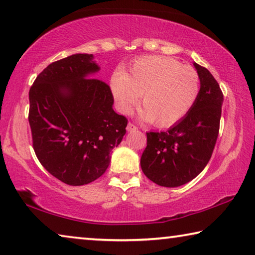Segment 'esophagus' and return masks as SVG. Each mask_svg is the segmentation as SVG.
Here are the masks:
<instances>
[{
    "label": "esophagus",
    "instance_id": "34e87169",
    "mask_svg": "<svg viewBox=\"0 0 255 255\" xmlns=\"http://www.w3.org/2000/svg\"><path fill=\"white\" fill-rule=\"evenodd\" d=\"M127 130H128V132H133V131H136L137 128H136L135 125L133 124V123H128V127H127Z\"/></svg>",
    "mask_w": 255,
    "mask_h": 255
}]
</instances>
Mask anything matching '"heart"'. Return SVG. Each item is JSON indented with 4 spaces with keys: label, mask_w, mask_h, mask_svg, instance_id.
Returning a JSON list of instances; mask_svg holds the SVG:
<instances>
[{
    "label": "heart",
    "mask_w": 255,
    "mask_h": 255,
    "mask_svg": "<svg viewBox=\"0 0 255 255\" xmlns=\"http://www.w3.org/2000/svg\"><path fill=\"white\" fill-rule=\"evenodd\" d=\"M112 91L121 112L131 113L141 96V118L165 128L182 120L200 94L197 71L170 57L149 55L137 58L128 73L116 72Z\"/></svg>",
    "instance_id": "heart-1"
}]
</instances>
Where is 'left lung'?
Listing matches in <instances>:
<instances>
[{
  "mask_svg": "<svg viewBox=\"0 0 255 255\" xmlns=\"http://www.w3.org/2000/svg\"><path fill=\"white\" fill-rule=\"evenodd\" d=\"M194 66L201 86L193 107L166 132L147 133L141 168L160 186H181L197 177L209 162L218 137L223 91L209 70Z\"/></svg>",
  "mask_w": 255,
  "mask_h": 255,
  "instance_id": "obj_1",
  "label": "left lung"
}]
</instances>
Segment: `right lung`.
Returning a JSON list of instances; mask_svg holds the SVG:
<instances>
[{
    "instance_id": "add662e5",
    "label": "right lung",
    "mask_w": 255,
    "mask_h": 255,
    "mask_svg": "<svg viewBox=\"0 0 255 255\" xmlns=\"http://www.w3.org/2000/svg\"><path fill=\"white\" fill-rule=\"evenodd\" d=\"M93 54L53 62L29 90L32 147L40 164L68 185L89 184L106 172L128 120L113 110L110 86L90 78Z\"/></svg>"
}]
</instances>
